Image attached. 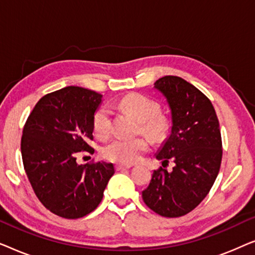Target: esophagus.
<instances>
[{"label": "esophagus", "instance_id": "1", "mask_svg": "<svg viewBox=\"0 0 255 255\" xmlns=\"http://www.w3.org/2000/svg\"><path fill=\"white\" fill-rule=\"evenodd\" d=\"M132 165H123V163H117L116 166H115V168L116 170H124V169H128L131 168Z\"/></svg>", "mask_w": 255, "mask_h": 255}]
</instances>
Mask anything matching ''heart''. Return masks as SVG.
<instances>
[{
    "instance_id": "heart-1",
    "label": "heart",
    "mask_w": 255,
    "mask_h": 255,
    "mask_svg": "<svg viewBox=\"0 0 255 255\" xmlns=\"http://www.w3.org/2000/svg\"><path fill=\"white\" fill-rule=\"evenodd\" d=\"M120 107L139 122L138 133L147 135L155 142L163 141L168 137L170 121L165 114L160 113V104L155 100L141 94L131 93L121 100ZM111 121L113 113L110 108L100 107L93 116L94 134L100 139H107L111 134ZM147 137L138 135L134 138L115 139L104 146L102 154L110 161L131 165L139 161L142 154L148 151L149 140Z\"/></svg>"
}]
</instances>
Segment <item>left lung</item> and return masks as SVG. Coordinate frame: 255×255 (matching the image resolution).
<instances>
[{
  "label": "left lung",
  "mask_w": 255,
  "mask_h": 255,
  "mask_svg": "<svg viewBox=\"0 0 255 255\" xmlns=\"http://www.w3.org/2000/svg\"><path fill=\"white\" fill-rule=\"evenodd\" d=\"M154 87L172 110V132L156 159L162 166L175 162L170 173L153 172L141 196L147 207L163 217H181L193 211L210 191L222 163L219 122L210 100L179 76L166 75Z\"/></svg>",
  "instance_id": "obj_1"
}]
</instances>
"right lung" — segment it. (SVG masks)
Instances as JSON below:
<instances>
[{"mask_svg":"<svg viewBox=\"0 0 255 255\" xmlns=\"http://www.w3.org/2000/svg\"><path fill=\"white\" fill-rule=\"evenodd\" d=\"M102 95L69 86L38 101L23 128L20 152L31 187L47 210L76 219L95 210L103 198L113 163H76L79 152L94 148L93 116Z\"/></svg>","mask_w":255,"mask_h":255,"instance_id":"1","label":"right lung"}]
</instances>
